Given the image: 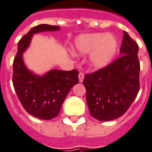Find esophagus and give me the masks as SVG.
I'll use <instances>...</instances> for the list:
<instances>
[{"instance_id":"34e87169","label":"esophagus","mask_w":152,"mask_h":152,"mask_svg":"<svg viewBox=\"0 0 152 152\" xmlns=\"http://www.w3.org/2000/svg\"><path fill=\"white\" fill-rule=\"evenodd\" d=\"M78 79H79V83H83L84 79V74L83 72H80L78 74Z\"/></svg>"}]
</instances>
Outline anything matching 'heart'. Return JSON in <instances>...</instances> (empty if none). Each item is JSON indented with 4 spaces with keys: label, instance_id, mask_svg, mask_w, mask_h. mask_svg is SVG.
Here are the masks:
<instances>
[{
    "label": "heart",
    "instance_id": "1",
    "mask_svg": "<svg viewBox=\"0 0 152 152\" xmlns=\"http://www.w3.org/2000/svg\"><path fill=\"white\" fill-rule=\"evenodd\" d=\"M118 42L112 34L91 33L78 35L72 46L73 53L78 56L90 54L89 65L95 69L108 66L117 53Z\"/></svg>",
    "mask_w": 152,
    "mask_h": 152
}]
</instances>
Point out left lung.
Here are the masks:
<instances>
[{
  "label": "left lung",
  "mask_w": 152,
  "mask_h": 152,
  "mask_svg": "<svg viewBox=\"0 0 152 152\" xmlns=\"http://www.w3.org/2000/svg\"><path fill=\"white\" fill-rule=\"evenodd\" d=\"M138 46L124 31L120 57L110 65L85 76L87 103L91 115L101 121L125 113L139 91Z\"/></svg>",
  "instance_id": "obj_1"
}]
</instances>
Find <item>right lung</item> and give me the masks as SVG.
<instances>
[{
  "label": "right lung",
  "instance_id": "1",
  "mask_svg": "<svg viewBox=\"0 0 152 152\" xmlns=\"http://www.w3.org/2000/svg\"><path fill=\"white\" fill-rule=\"evenodd\" d=\"M60 28L48 24L31 28L18 42L13 64V84L21 104L28 113L43 120H50L59 114L69 91L78 83V72L52 69L43 75H36L26 66L23 53L35 34L56 31Z\"/></svg>",
  "mask_w": 152,
  "mask_h": 152
}]
</instances>
